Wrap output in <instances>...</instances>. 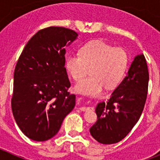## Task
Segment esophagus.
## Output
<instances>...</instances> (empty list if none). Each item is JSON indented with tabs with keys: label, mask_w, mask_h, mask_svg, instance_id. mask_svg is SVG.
Returning <instances> with one entry per match:
<instances>
[{
	"label": "esophagus",
	"mask_w": 160,
	"mask_h": 160,
	"mask_svg": "<svg viewBox=\"0 0 160 160\" xmlns=\"http://www.w3.org/2000/svg\"><path fill=\"white\" fill-rule=\"evenodd\" d=\"M89 109H90V107H82L79 108V110L82 111H88Z\"/></svg>",
	"instance_id": "esophagus-1"
}]
</instances>
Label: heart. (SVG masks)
<instances>
[{
  "label": "heart",
  "instance_id": "heart-1",
  "mask_svg": "<svg viewBox=\"0 0 160 160\" xmlns=\"http://www.w3.org/2000/svg\"><path fill=\"white\" fill-rule=\"evenodd\" d=\"M128 66V55L122 48H113L100 40L90 41L80 49V54L71 53L66 66L74 81H79L88 72L90 76L74 87L77 92L95 95L105 87L111 90L122 81Z\"/></svg>",
  "mask_w": 160,
  "mask_h": 160
}]
</instances>
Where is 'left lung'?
Here are the masks:
<instances>
[{
	"label": "left lung",
	"instance_id": "obj_1",
	"mask_svg": "<svg viewBox=\"0 0 160 160\" xmlns=\"http://www.w3.org/2000/svg\"><path fill=\"white\" fill-rule=\"evenodd\" d=\"M148 73L146 58L137 55L128 75L111 94L108 102L98 103L97 122L90 128L93 138L100 143L113 144L128 135L143 111L148 95Z\"/></svg>",
	"mask_w": 160,
	"mask_h": 160
}]
</instances>
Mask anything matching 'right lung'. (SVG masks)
<instances>
[{
  "instance_id": "right-lung-1",
  "label": "right lung",
  "mask_w": 160,
  "mask_h": 160,
  "mask_svg": "<svg viewBox=\"0 0 160 160\" xmlns=\"http://www.w3.org/2000/svg\"><path fill=\"white\" fill-rule=\"evenodd\" d=\"M78 33L64 27L41 29L31 38L17 62L11 106L21 131L35 141H46L60 129L75 106L66 63V46Z\"/></svg>"
}]
</instances>
